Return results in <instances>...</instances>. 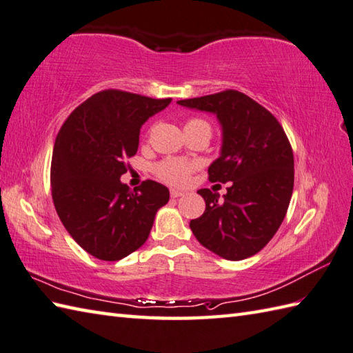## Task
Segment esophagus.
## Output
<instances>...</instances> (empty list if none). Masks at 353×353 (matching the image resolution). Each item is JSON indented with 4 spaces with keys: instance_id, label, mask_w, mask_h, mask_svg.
<instances>
[{
    "instance_id": "obj_1",
    "label": "esophagus",
    "mask_w": 353,
    "mask_h": 353,
    "mask_svg": "<svg viewBox=\"0 0 353 353\" xmlns=\"http://www.w3.org/2000/svg\"><path fill=\"white\" fill-rule=\"evenodd\" d=\"M170 194H171V197H172V199H177V197H182V196H185V191H182V190H176V188H171V190H170Z\"/></svg>"
}]
</instances>
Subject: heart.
<instances>
[{"instance_id":"obj_1","label":"heart","mask_w":353,"mask_h":353,"mask_svg":"<svg viewBox=\"0 0 353 353\" xmlns=\"http://www.w3.org/2000/svg\"><path fill=\"white\" fill-rule=\"evenodd\" d=\"M197 123H205V121L203 119L192 118L186 123V125L197 124ZM194 170H196V163L188 159H181V157H167V159L161 161L154 167L157 179H161L162 182L170 183V185H185L190 181Z\"/></svg>"}]
</instances>
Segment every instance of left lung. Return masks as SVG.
<instances>
[{
  "instance_id": "1",
  "label": "left lung",
  "mask_w": 353,
  "mask_h": 353,
  "mask_svg": "<svg viewBox=\"0 0 353 353\" xmlns=\"http://www.w3.org/2000/svg\"><path fill=\"white\" fill-rule=\"evenodd\" d=\"M212 112L223 127L221 156L208 170L209 182L228 183L219 192H197L206 201L190 228L201 245L229 261L264 249L282 224L294 186V156L272 112L235 89L177 101Z\"/></svg>"
}]
</instances>
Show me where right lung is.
Masks as SVG:
<instances>
[{"label":"right lung","instance_id":"add662e5","mask_svg":"<svg viewBox=\"0 0 353 353\" xmlns=\"http://www.w3.org/2000/svg\"><path fill=\"white\" fill-rule=\"evenodd\" d=\"M171 99L119 89L89 97L57 133L51 159V196L65 229L101 261H119L147 241L167 186L144 181L137 191L121 183L137 154L141 125Z\"/></svg>","mask_w":353,"mask_h":353}]
</instances>
